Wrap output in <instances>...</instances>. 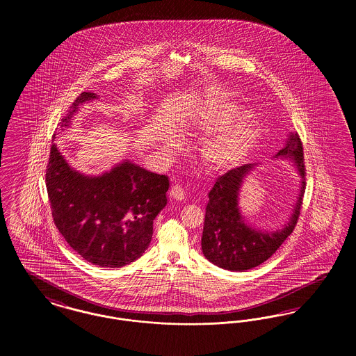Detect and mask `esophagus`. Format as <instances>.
<instances>
[{
    "instance_id": "obj_1",
    "label": "esophagus",
    "mask_w": 356,
    "mask_h": 356,
    "mask_svg": "<svg viewBox=\"0 0 356 356\" xmlns=\"http://www.w3.org/2000/svg\"><path fill=\"white\" fill-rule=\"evenodd\" d=\"M170 196L176 200H184L186 199V191H184L183 186L176 184V186L170 188Z\"/></svg>"
}]
</instances>
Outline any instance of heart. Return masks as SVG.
Wrapping results in <instances>:
<instances>
[{"label": "heart", "mask_w": 356, "mask_h": 356, "mask_svg": "<svg viewBox=\"0 0 356 356\" xmlns=\"http://www.w3.org/2000/svg\"><path fill=\"white\" fill-rule=\"evenodd\" d=\"M243 109L235 104L209 102L204 106L199 118L195 121L197 129L204 134H219L207 138L202 145L204 164L213 170H227L254 151L261 137V125L252 116L238 119ZM165 145L175 148L177 140L167 137Z\"/></svg>", "instance_id": "b5f03b06"}]
</instances>
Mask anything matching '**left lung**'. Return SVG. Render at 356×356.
I'll return each instance as SVG.
<instances>
[{
	"label": "left lung",
	"instance_id": "obj_1",
	"mask_svg": "<svg viewBox=\"0 0 356 356\" xmlns=\"http://www.w3.org/2000/svg\"><path fill=\"white\" fill-rule=\"evenodd\" d=\"M275 159L291 161L300 177L299 195L289 219L280 228L271 231L250 225L240 211L238 195L245 177L257 164H244L228 170L218 177L208 193L209 200L205 207L202 250L212 264L229 271L251 270L270 259L292 234L299 219L305 188L303 145L298 134H289L286 145Z\"/></svg>",
	"mask_w": 356,
	"mask_h": 356
}]
</instances>
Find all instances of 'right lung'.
<instances>
[{"label": "right lung", "instance_id": "add662e5", "mask_svg": "<svg viewBox=\"0 0 356 356\" xmlns=\"http://www.w3.org/2000/svg\"><path fill=\"white\" fill-rule=\"evenodd\" d=\"M95 99V93L83 92L61 128L69 127L81 104ZM45 180L60 234L86 261L105 268L124 267L145 252L152 240L153 220L167 205L170 188L168 176L129 160L99 176L83 175L69 165L56 144Z\"/></svg>", "mask_w": 356, "mask_h": 356}]
</instances>
